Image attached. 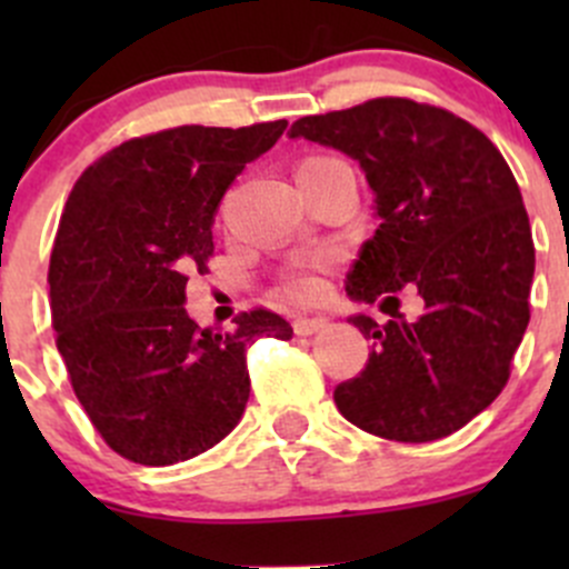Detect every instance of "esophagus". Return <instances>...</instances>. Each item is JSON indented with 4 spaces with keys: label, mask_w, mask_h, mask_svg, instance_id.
Returning <instances> with one entry per match:
<instances>
[{
    "label": "esophagus",
    "mask_w": 569,
    "mask_h": 569,
    "mask_svg": "<svg viewBox=\"0 0 569 569\" xmlns=\"http://www.w3.org/2000/svg\"><path fill=\"white\" fill-rule=\"evenodd\" d=\"M325 325H327V319H321V317H297L295 332L297 336H313V332H319Z\"/></svg>",
    "instance_id": "1"
}]
</instances>
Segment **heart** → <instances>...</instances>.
I'll return each mask as SVG.
<instances>
[{
  "instance_id": "heart-1",
  "label": "heart",
  "mask_w": 569,
  "mask_h": 569,
  "mask_svg": "<svg viewBox=\"0 0 569 569\" xmlns=\"http://www.w3.org/2000/svg\"><path fill=\"white\" fill-rule=\"evenodd\" d=\"M327 258H319L317 263H311V267H300L295 269V272L289 274V278L283 280V291L291 297V300H300V302H308V300H317L321 295V280L317 274V267H321Z\"/></svg>"
}]
</instances>
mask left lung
Returning <instances> with one entry per match:
<instances>
[{
    "mask_svg": "<svg viewBox=\"0 0 569 569\" xmlns=\"http://www.w3.org/2000/svg\"><path fill=\"white\" fill-rule=\"evenodd\" d=\"M289 137L358 159L380 217L347 295L393 319L352 317L371 355L336 386L338 410L399 443L457 432L503 391L531 319L533 239L507 159L449 109L396 96L308 114ZM401 288L422 302L416 320L398 313Z\"/></svg>",
    "mask_w": 569,
    "mask_h": 569,
    "instance_id": "left-lung-1",
    "label": "left lung"
}]
</instances>
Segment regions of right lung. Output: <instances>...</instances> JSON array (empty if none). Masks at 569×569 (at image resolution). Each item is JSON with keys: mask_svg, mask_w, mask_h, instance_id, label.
I'll return each instance as SVG.
<instances>
[{"mask_svg": "<svg viewBox=\"0 0 569 569\" xmlns=\"http://www.w3.org/2000/svg\"><path fill=\"white\" fill-rule=\"evenodd\" d=\"M286 120L176 126L90 164L68 194L49 261L51 321L68 380L96 432L137 465H176L220 443L250 396L248 347L291 338L267 308L231 332L187 317L189 272L214 256V211Z\"/></svg>", "mask_w": 569, "mask_h": 569, "instance_id": "add662e5", "label": "right lung"}]
</instances>
